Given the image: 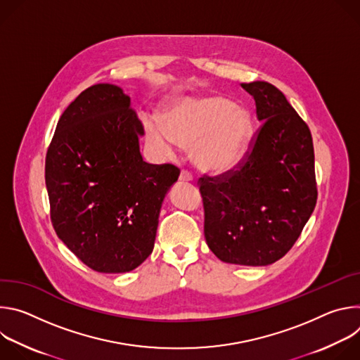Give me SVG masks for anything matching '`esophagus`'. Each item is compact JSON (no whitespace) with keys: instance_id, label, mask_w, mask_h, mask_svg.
<instances>
[{"instance_id":"esophagus-1","label":"esophagus","mask_w":360,"mask_h":360,"mask_svg":"<svg viewBox=\"0 0 360 360\" xmlns=\"http://www.w3.org/2000/svg\"><path fill=\"white\" fill-rule=\"evenodd\" d=\"M192 181V176L188 171H181L179 174V182H191Z\"/></svg>"}]
</instances>
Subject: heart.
I'll return each mask as SVG.
<instances>
[{"instance_id":"b5f03b06","label":"heart","mask_w":360,"mask_h":360,"mask_svg":"<svg viewBox=\"0 0 360 360\" xmlns=\"http://www.w3.org/2000/svg\"><path fill=\"white\" fill-rule=\"evenodd\" d=\"M148 142L164 157H172L178 146L193 145L195 165L210 174L236 168L252 134V117L225 96L210 94L184 98L160 121L143 118Z\"/></svg>"}]
</instances>
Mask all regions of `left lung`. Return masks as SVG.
Returning <instances> with one entry per match:
<instances>
[{
    "mask_svg": "<svg viewBox=\"0 0 360 360\" xmlns=\"http://www.w3.org/2000/svg\"><path fill=\"white\" fill-rule=\"evenodd\" d=\"M262 124L239 171L199 179L205 239L222 262L266 266L293 246L318 198L309 128L272 84H242Z\"/></svg>",
    "mask_w": 360,
    "mask_h": 360,
    "instance_id": "1",
    "label": "left lung"
}]
</instances>
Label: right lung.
<instances>
[{
	"instance_id": "add662e5",
	"label": "right lung",
	"mask_w": 360,
	"mask_h": 360,
	"mask_svg": "<svg viewBox=\"0 0 360 360\" xmlns=\"http://www.w3.org/2000/svg\"><path fill=\"white\" fill-rule=\"evenodd\" d=\"M143 127L112 84L82 91L61 115L45 160L51 221L91 269L124 274L152 253L174 165L142 160Z\"/></svg>"
}]
</instances>
